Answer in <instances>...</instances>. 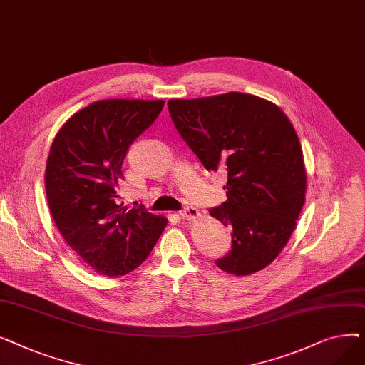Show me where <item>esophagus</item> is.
Wrapping results in <instances>:
<instances>
[{
  "label": "esophagus",
  "mask_w": 365,
  "mask_h": 365,
  "mask_svg": "<svg viewBox=\"0 0 365 365\" xmlns=\"http://www.w3.org/2000/svg\"><path fill=\"white\" fill-rule=\"evenodd\" d=\"M180 216H182V219H185V220H195V219H198L201 215H200V212H198V210H197L195 207H186V208H183L182 212H180Z\"/></svg>",
  "instance_id": "obj_1"
}]
</instances>
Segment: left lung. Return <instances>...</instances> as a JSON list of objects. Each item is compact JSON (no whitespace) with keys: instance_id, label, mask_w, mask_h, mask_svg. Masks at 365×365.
<instances>
[{"instance_id":"left-lung-1","label":"left lung","mask_w":365,"mask_h":365,"mask_svg":"<svg viewBox=\"0 0 365 365\" xmlns=\"http://www.w3.org/2000/svg\"><path fill=\"white\" fill-rule=\"evenodd\" d=\"M167 106L202 165L227 173V200L210 216L232 229V247L216 264L235 277L262 271L289 242L304 204L308 179L293 124L275 103L240 91Z\"/></svg>"}]
</instances>
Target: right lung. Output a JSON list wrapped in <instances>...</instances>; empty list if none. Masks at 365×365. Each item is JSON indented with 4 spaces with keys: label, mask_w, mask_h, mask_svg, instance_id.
<instances>
[{
    "label": "right lung",
    "mask_w": 365,
    "mask_h": 365,
    "mask_svg": "<svg viewBox=\"0 0 365 365\" xmlns=\"http://www.w3.org/2000/svg\"><path fill=\"white\" fill-rule=\"evenodd\" d=\"M164 101L106 99L75 112L57 131L46 164L53 220L72 250L101 275L139 267L167 219L118 204L128 146L157 120Z\"/></svg>",
    "instance_id": "1"
}]
</instances>
